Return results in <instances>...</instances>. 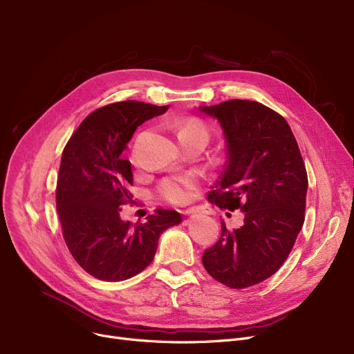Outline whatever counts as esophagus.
<instances>
[{
    "instance_id": "1",
    "label": "esophagus",
    "mask_w": 354,
    "mask_h": 354,
    "mask_svg": "<svg viewBox=\"0 0 354 354\" xmlns=\"http://www.w3.org/2000/svg\"><path fill=\"white\" fill-rule=\"evenodd\" d=\"M201 211H202L201 207H192V208L185 209L183 214H185V215H191V214H196V212H201Z\"/></svg>"
}]
</instances>
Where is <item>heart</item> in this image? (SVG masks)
I'll list each match as a JSON object with an SVG mask.
<instances>
[{"instance_id": "obj_1", "label": "heart", "mask_w": 354, "mask_h": 354, "mask_svg": "<svg viewBox=\"0 0 354 354\" xmlns=\"http://www.w3.org/2000/svg\"><path fill=\"white\" fill-rule=\"evenodd\" d=\"M188 135H195L202 138L203 140H208V129L198 119H188L185 120L178 130V138L182 136H188ZM194 189V179L189 176H167L160 180L158 185V194L159 196L169 202L175 203V205H180V203H185L192 194Z\"/></svg>"}]
</instances>
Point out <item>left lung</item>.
I'll use <instances>...</instances> for the list:
<instances>
[{
	"instance_id": "1",
	"label": "left lung",
	"mask_w": 354,
	"mask_h": 354,
	"mask_svg": "<svg viewBox=\"0 0 354 354\" xmlns=\"http://www.w3.org/2000/svg\"><path fill=\"white\" fill-rule=\"evenodd\" d=\"M219 120L227 163L208 201L221 209H241L244 225L230 231L221 222L216 244L202 264L230 288H247L280 270L304 224L307 171L287 120L252 100L201 107Z\"/></svg>"
}]
</instances>
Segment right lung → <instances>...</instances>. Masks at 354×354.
<instances>
[{
  "label": "right lung",
  "mask_w": 354,
  "mask_h": 354,
  "mask_svg": "<svg viewBox=\"0 0 354 354\" xmlns=\"http://www.w3.org/2000/svg\"><path fill=\"white\" fill-rule=\"evenodd\" d=\"M167 106L136 100L96 109L74 130L64 146L55 188V205L66 245L77 264L102 281H123L152 263L160 234L182 221L179 212L158 208L146 222L120 219L132 203L126 145L145 120Z\"/></svg>",
  "instance_id": "right-lung-1"
}]
</instances>
